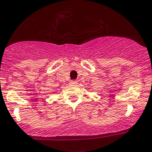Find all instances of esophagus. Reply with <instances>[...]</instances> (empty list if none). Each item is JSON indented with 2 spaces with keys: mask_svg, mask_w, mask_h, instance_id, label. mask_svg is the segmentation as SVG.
<instances>
[{
  "mask_svg": "<svg viewBox=\"0 0 152 152\" xmlns=\"http://www.w3.org/2000/svg\"><path fill=\"white\" fill-rule=\"evenodd\" d=\"M76 83H77V82H76V80H71L70 82V84L71 85H76Z\"/></svg>",
  "mask_w": 152,
  "mask_h": 152,
  "instance_id": "34e87169",
  "label": "esophagus"
}]
</instances>
